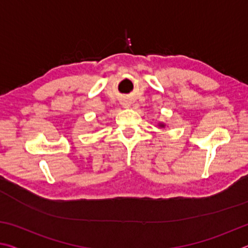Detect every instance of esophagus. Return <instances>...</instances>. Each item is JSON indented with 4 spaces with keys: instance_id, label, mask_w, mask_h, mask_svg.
<instances>
[{
    "instance_id": "esophagus-1",
    "label": "esophagus",
    "mask_w": 248,
    "mask_h": 248,
    "mask_svg": "<svg viewBox=\"0 0 248 248\" xmlns=\"http://www.w3.org/2000/svg\"><path fill=\"white\" fill-rule=\"evenodd\" d=\"M124 108H127V107H129V104H124Z\"/></svg>"
}]
</instances>
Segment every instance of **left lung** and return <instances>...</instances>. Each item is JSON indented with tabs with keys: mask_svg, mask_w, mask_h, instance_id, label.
<instances>
[{
	"mask_svg": "<svg viewBox=\"0 0 248 248\" xmlns=\"http://www.w3.org/2000/svg\"><path fill=\"white\" fill-rule=\"evenodd\" d=\"M157 125L159 128H165V124H163V123H158Z\"/></svg>",
	"mask_w": 248,
	"mask_h": 248,
	"instance_id": "8db88e82",
	"label": "left lung"
}]
</instances>
